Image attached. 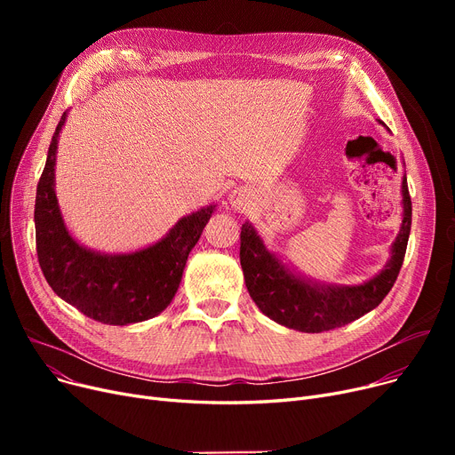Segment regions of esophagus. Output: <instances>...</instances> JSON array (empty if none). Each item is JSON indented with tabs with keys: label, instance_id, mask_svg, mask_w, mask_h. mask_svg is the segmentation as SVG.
I'll return each mask as SVG.
<instances>
[{
	"label": "esophagus",
	"instance_id": "34e87169",
	"mask_svg": "<svg viewBox=\"0 0 455 455\" xmlns=\"http://www.w3.org/2000/svg\"><path fill=\"white\" fill-rule=\"evenodd\" d=\"M228 203H230V206H232L234 210H237V212H245V210H249V208H251L252 199H251V194H249L247 189H243V188H237V189H234L232 194H230Z\"/></svg>",
	"mask_w": 455,
	"mask_h": 455
}]
</instances>
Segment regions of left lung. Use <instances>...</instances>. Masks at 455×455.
<instances>
[{
	"label": "left lung",
	"instance_id": "obj_1",
	"mask_svg": "<svg viewBox=\"0 0 455 455\" xmlns=\"http://www.w3.org/2000/svg\"><path fill=\"white\" fill-rule=\"evenodd\" d=\"M402 225L391 245L386 267L360 285L323 283L295 273L266 247L258 230L242 227L240 261L251 299L275 323L306 333L345 326L369 314L386 295L400 273L411 230V199L408 179H402Z\"/></svg>",
	"mask_w": 455,
	"mask_h": 455
}]
</instances>
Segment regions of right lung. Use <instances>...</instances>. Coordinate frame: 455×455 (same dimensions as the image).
I'll return each instance as SVG.
<instances>
[{
  "label": "right lung",
  "mask_w": 455,
  "mask_h": 455,
  "mask_svg": "<svg viewBox=\"0 0 455 455\" xmlns=\"http://www.w3.org/2000/svg\"><path fill=\"white\" fill-rule=\"evenodd\" d=\"M60 122L36 188L35 228L42 273L52 290L86 317L127 326L156 317L173 300L186 259L210 221L215 204L184 215L160 242L134 252L105 254L81 245L66 228L55 194Z\"/></svg>",
  "instance_id": "add662e5"
}]
</instances>
